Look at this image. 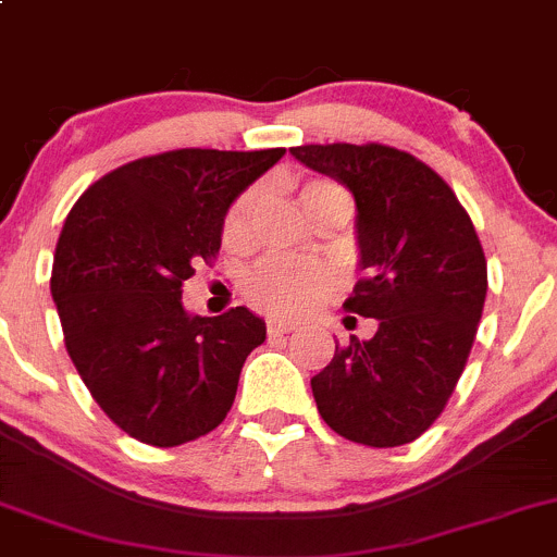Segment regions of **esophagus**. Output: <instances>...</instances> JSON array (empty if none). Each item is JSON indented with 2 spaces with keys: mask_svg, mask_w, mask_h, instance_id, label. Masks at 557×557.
Here are the masks:
<instances>
[{
  "mask_svg": "<svg viewBox=\"0 0 557 557\" xmlns=\"http://www.w3.org/2000/svg\"><path fill=\"white\" fill-rule=\"evenodd\" d=\"M294 323H285V320H277V318H272V320H267V331H269V336H280V333H290L294 331Z\"/></svg>",
  "mask_w": 557,
  "mask_h": 557,
  "instance_id": "esophagus-1",
  "label": "esophagus"
}]
</instances>
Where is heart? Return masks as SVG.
Segmentation results:
<instances>
[{"label":"heart","instance_id":"1","mask_svg":"<svg viewBox=\"0 0 557 557\" xmlns=\"http://www.w3.org/2000/svg\"><path fill=\"white\" fill-rule=\"evenodd\" d=\"M298 200H301V208L307 215H314L318 210L331 208V205H347L349 208V197L344 195L342 186L323 178L301 184ZM256 208H259V189L243 191L232 202L224 219L226 245L248 243L250 232H253ZM333 288H336V277H333V272L325 263L288 259V256L280 253L263 256L243 277V294L248 296V301H253L263 312L272 314L307 312L314 304L323 301Z\"/></svg>","mask_w":557,"mask_h":557}]
</instances>
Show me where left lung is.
Returning <instances> with one entry per match:
<instances>
[{"instance_id": "obj_1", "label": "left lung", "mask_w": 557, "mask_h": 557, "mask_svg": "<svg viewBox=\"0 0 557 557\" xmlns=\"http://www.w3.org/2000/svg\"><path fill=\"white\" fill-rule=\"evenodd\" d=\"M290 154L352 191L360 269L347 312L379 320L312 379L336 435L395 448L446 408L475 342L488 269L465 205L430 165L384 144H307Z\"/></svg>"}]
</instances>
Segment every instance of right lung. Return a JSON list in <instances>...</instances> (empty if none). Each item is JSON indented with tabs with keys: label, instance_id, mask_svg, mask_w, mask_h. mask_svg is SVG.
<instances>
[{
	"label": "right lung",
	"instance_id": "add662e5",
	"mask_svg": "<svg viewBox=\"0 0 557 557\" xmlns=\"http://www.w3.org/2000/svg\"><path fill=\"white\" fill-rule=\"evenodd\" d=\"M285 149H175L87 186L66 215L50 290L63 342L101 411L140 443L173 448L230 413L245 357L267 338L253 312L186 314L184 283L213 261L230 205Z\"/></svg>",
	"mask_w": 557,
	"mask_h": 557
}]
</instances>
